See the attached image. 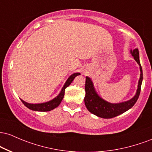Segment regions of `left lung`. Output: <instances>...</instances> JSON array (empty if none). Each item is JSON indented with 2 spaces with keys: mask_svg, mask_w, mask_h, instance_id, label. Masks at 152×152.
Instances as JSON below:
<instances>
[{
  "mask_svg": "<svg viewBox=\"0 0 152 152\" xmlns=\"http://www.w3.org/2000/svg\"><path fill=\"white\" fill-rule=\"evenodd\" d=\"M130 53L135 59L136 61L139 65L140 68V78L138 82V88L135 96L130 100L126 102L118 103V104H111L101 98L94 88V83L91 79L88 76L86 77V84H85V91L86 96L84 98L85 105L87 109L91 113L104 118H111L118 115L123 114L125 111H128L137 102L141 91V86L143 80V73L142 66L139 61V53L138 48L131 50Z\"/></svg>",
  "mask_w": 152,
  "mask_h": 152,
  "instance_id": "left-lung-1",
  "label": "left lung"
}]
</instances>
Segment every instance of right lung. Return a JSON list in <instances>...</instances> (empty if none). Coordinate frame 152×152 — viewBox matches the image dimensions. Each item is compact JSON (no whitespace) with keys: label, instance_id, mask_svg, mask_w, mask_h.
Segmentation results:
<instances>
[{"label":"right lung","instance_id":"obj_1","mask_svg":"<svg viewBox=\"0 0 152 152\" xmlns=\"http://www.w3.org/2000/svg\"><path fill=\"white\" fill-rule=\"evenodd\" d=\"M78 75H81L80 73H74L71 76H69V78H68L67 81H66L65 84L63 86L61 91L59 93V94L56 97H55L53 99L49 101V102H47L45 103H41V104H29L24 102L23 100L20 99L23 104L25 105L26 107L28 108L29 109L33 110V111H49L50 110H53L55 108L58 107L59 104L61 102L62 99H64V94H65V89L66 87H68L69 85L71 84V82L74 81V78L76 76H78Z\"/></svg>","mask_w":152,"mask_h":152}]
</instances>
